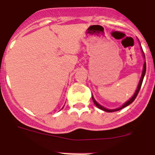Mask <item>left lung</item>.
I'll return each instance as SVG.
<instances>
[{
    "label": "left lung",
    "instance_id": "left-lung-1",
    "mask_svg": "<svg viewBox=\"0 0 155 155\" xmlns=\"http://www.w3.org/2000/svg\"><path fill=\"white\" fill-rule=\"evenodd\" d=\"M142 49H143V48H142ZM142 51H143V50H142ZM143 56H144V58H145V54H144V52H143ZM145 71H146V64H145H145H144V66H143V74H142V77H141V79H140V83H139V85H138V87H137V91H136L135 94H134V96H133L132 97H131L129 101H127V102L125 103V104H124V105H123L122 107H121L118 108V109H112V110H110V109H106V108L103 107L102 106H101V105H100L99 104H97V101H95V100L94 99V97H92V100H93V102H94V104L95 105H96V107H98V108H99V109H102V110L105 111V112H115V111H118V110H119V109H123V108L126 107L127 106L130 105V104H132V103L134 102V100L136 99V97H137V94H138L139 91H140V88H141L142 84H143V79H144V76H145Z\"/></svg>",
    "mask_w": 155,
    "mask_h": 155
}]
</instances>
